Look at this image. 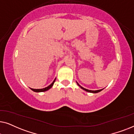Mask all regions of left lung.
I'll list each match as a JSON object with an SVG mask.
<instances>
[{
  "label": "left lung",
  "mask_w": 134,
  "mask_h": 134,
  "mask_svg": "<svg viewBox=\"0 0 134 134\" xmlns=\"http://www.w3.org/2000/svg\"><path fill=\"white\" fill-rule=\"evenodd\" d=\"M77 83V85L79 86V87L81 88L82 89H83V90H84L85 91H88V92H90V93H98V92H100V91H102V90H95V91H94V90H87V89H86V88H84L83 87H81V86H80L79 84L78 83Z\"/></svg>",
  "instance_id": "left-lung-1"
}]
</instances>
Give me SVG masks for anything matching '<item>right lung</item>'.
Returning <instances> with one entry per match:
<instances>
[{
    "label": "right lung",
    "mask_w": 134,
    "mask_h": 134,
    "mask_svg": "<svg viewBox=\"0 0 134 134\" xmlns=\"http://www.w3.org/2000/svg\"><path fill=\"white\" fill-rule=\"evenodd\" d=\"M55 80H54V81H53L52 83H51L50 85H49L48 87L44 88H42V89H34V88H31V90H33L34 91H35V92H43V91H46L48 90L49 89H50L52 87L53 85H54V82H55Z\"/></svg>",
    "instance_id": "add662e5"
}]
</instances>
